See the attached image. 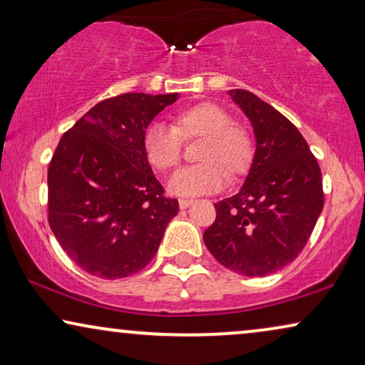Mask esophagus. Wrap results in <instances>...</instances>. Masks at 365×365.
I'll use <instances>...</instances> for the list:
<instances>
[{
    "instance_id": "obj_1",
    "label": "esophagus",
    "mask_w": 365,
    "mask_h": 365,
    "mask_svg": "<svg viewBox=\"0 0 365 365\" xmlns=\"http://www.w3.org/2000/svg\"><path fill=\"white\" fill-rule=\"evenodd\" d=\"M192 202H194L192 199H179V207H181V209H186V207L191 206Z\"/></svg>"
}]
</instances>
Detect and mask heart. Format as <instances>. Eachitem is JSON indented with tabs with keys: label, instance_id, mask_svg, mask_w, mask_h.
<instances>
[{
	"label": "heart",
	"instance_id": "obj_1",
	"mask_svg": "<svg viewBox=\"0 0 365 365\" xmlns=\"http://www.w3.org/2000/svg\"><path fill=\"white\" fill-rule=\"evenodd\" d=\"M201 138L196 149L197 164L186 166L169 181V191L176 196L192 197L216 192L224 186L227 173L231 178L247 171L254 156L252 136L246 126L232 121L226 109L214 103H199L181 109L174 124L153 123L143 136L148 163L159 173L178 166L182 141Z\"/></svg>",
	"mask_w": 365,
	"mask_h": 365
}]
</instances>
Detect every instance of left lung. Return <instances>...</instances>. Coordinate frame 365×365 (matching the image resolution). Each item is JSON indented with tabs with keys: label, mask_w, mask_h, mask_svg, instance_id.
Instances as JSON below:
<instances>
[{
	"label": "left lung",
	"mask_w": 365,
	"mask_h": 365,
	"mask_svg": "<svg viewBox=\"0 0 365 365\" xmlns=\"http://www.w3.org/2000/svg\"><path fill=\"white\" fill-rule=\"evenodd\" d=\"M229 94L252 123L256 154L241 191L214 204L216 221L202 239L224 267L262 277L306 246L324 207L321 168L284 114L246 89Z\"/></svg>",
	"instance_id": "left-lung-1"
}]
</instances>
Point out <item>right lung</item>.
I'll use <instances>...</instances> for the list:
<instances>
[{
  "instance_id": "1",
  "label": "right lung",
  "mask_w": 365,
  "mask_h": 365,
  "mask_svg": "<svg viewBox=\"0 0 365 365\" xmlns=\"http://www.w3.org/2000/svg\"><path fill=\"white\" fill-rule=\"evenodd\" d=\"M178 94L104 99L63 134L48 168V222L83 271L121 279L158 252L178 199L164 196L143 149L149 123Z\"/></svg>"
}]
</instances>
